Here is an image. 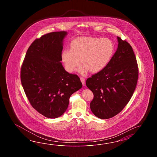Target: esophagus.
<instances>
[{
    "mask_svg": "<svg viewBox=\"0 0 157 157\" xmlns=\"http://www.w3.org/2000/svg\"><path fill=\"white\" fill-rule=\"evenodd\" d=\"M80 80H81V81L82 82L83 86H85V85H86V82H85V78H83V77H81V78H80Z\"/></svg>",
    "mask_w": 157,
    "mask_h": 157,
    "instance_id": "1",
    "label": "esophagus"
}]
</instances>
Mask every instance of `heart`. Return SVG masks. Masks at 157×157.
Here are the masks:
<instances>
[{
	"label": "heart",
	"mask_w": 157,
	"mask_h": 157,
	"mask_svg": "<svg viewBox=\"0 0 157 157\" xmlns=\"http://www.w3.org/2000/svg\"><path fill=\"white\" fill-rule=\"evenodd\" d=\"M114 52L112 41L107 37H79L72 40L70 49L62 52L61 58L66 70L72 72L81 63L78 69L85 75L90 71L97 73L104 70L110 62Z\"/></svg>",
	"instance_id": "obj_1"
}]
</instances>
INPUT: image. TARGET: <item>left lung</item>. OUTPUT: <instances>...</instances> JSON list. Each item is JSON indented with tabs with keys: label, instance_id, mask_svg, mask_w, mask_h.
I'll use <instances>...</instances> for the list:
<instances>
[{
	"label": "left lung",
	"instance_id": "8db88e82",
	"mask_svg": "<svg viewBox=\"0 0 157 157\" xmlns=\"http://www.w3.org/2000/svg\"><path fill=\"white\" fill-rule=\"evenodd\" d=\"M117 39L118 48L108 66L86 81L94 97L91 110L101 119L110 118L123 110L137 83L139 68L132 48L126 40Z\"/></svg>",
	"mask_w": 157,
	"mask_h": 157
}]
</instances>
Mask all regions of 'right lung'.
<instances>
[{
    "instance_id": "obj_1",
    "label": "right lung",
    "mask_w": 157,
    "mask_h": 157,
    "mask_svg": "<svg viewBox=\"0 0 157 157\" xmlns=\"http://www.w3.org/2000/svg\"><path fill=\"white\" fill-rule=\"evenodd\" d=\"M66 31L53 32L37 38L27 51L21 68V81L30 104L45 117L63 114L71 95L82 85L76 74L64 69L61 53Z\"/></svg>"
}]
</instances>
